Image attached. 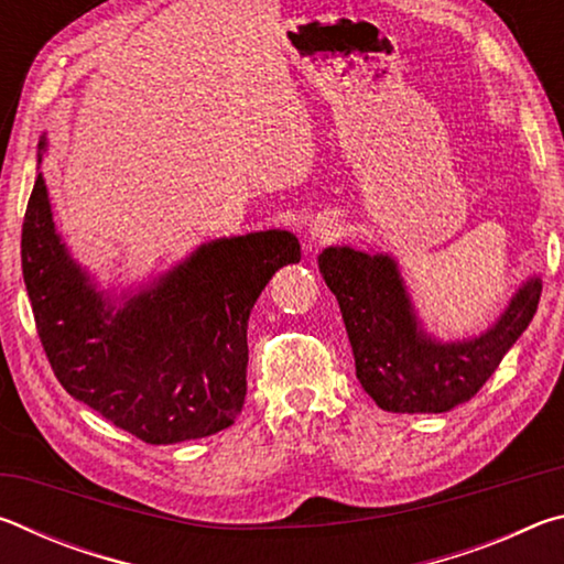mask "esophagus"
I'll use <instances>...</instances> for the list:
<instances>
[{
  "mask_svg": "<svg viewBox=\"0 0 564 564\" xmlns=\"http://www.w3.org/2000/svg\"><path fill=\"white\" fill-rule=\"evenodd\" d=\"M338 228V216L336 214H321L316 221H313V226H311V234H313V238H328L333 231H336Z\"/></svg>",
  "mask_w": 564,
  "mask_h": 564,
  "instance_id": "1",
  "label": "esophagus"
}]
</instances>
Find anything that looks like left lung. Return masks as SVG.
<instances>
[{"instance_id": "1", "label": "left lung", "mask_w": 564, "mask_h": 564, "mask_svg": "<svg viewBox=\"0 0 564 564\" xmlns=\"http://www.w3.org/2000/svg\"><path fill=\"white\" fill-rule=\"evenodd\" d=\"M318 265L338 299L360 386L388 413H445L470 400L530 326L542 293L532 279L480 338L435 343L417 328L388 256L326 248Z\"/></svg>"}]
</instances>
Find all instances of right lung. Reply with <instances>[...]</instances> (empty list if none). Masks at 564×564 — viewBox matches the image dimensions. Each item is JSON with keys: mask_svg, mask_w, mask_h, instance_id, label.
Segmentation results:
<instances>
[{"mask_svg": "<svg viewBox=\"0 0 564 564\" xmlns=\"http://www.w3.org/2000/svg\"><path fill=\"white\" fill-rule=\"evenodd\" d=\"M295 261L301 243L289 231L221 238L113 313L56 236L42 174L22 224V273L56 380L149 445L234 425L248 316L271 275Z\"/></svg>", "mask_w": 564, "mask_h": 564, "instance_id": "1", "label": "right lung"}]
</instances>
